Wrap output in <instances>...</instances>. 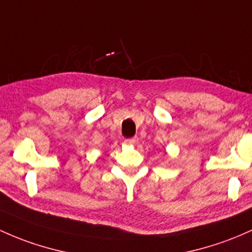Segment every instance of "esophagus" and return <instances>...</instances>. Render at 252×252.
Instances as JSON below:
<instances>
[{
  "mask_svg": "<svg viewBox=\"0 0 252 252\" xmlns=\"http://www.w3.org/2000/svg\"><path fill=\"white\" fill-rule=\"evenodd\" d=\"M136 142H137L136 137H131V139H126V145H130V146L135 145V143H136Z\"/></svg>",
  "mask_w": 252,
  "mask_h": 252,
  "instance_id": "34e87169",
  "label": "esophagus"
}]
</instances>
